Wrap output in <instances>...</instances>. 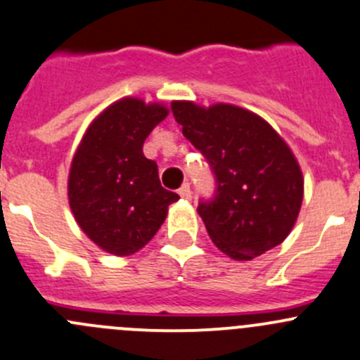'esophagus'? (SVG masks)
Instances as JSON below:
<instances>
[{
  "label": "esophagus",
  "instance_id": "1",
  "mask_svg": "<svg viewBox=\"0 0 360 360\" xmlns=\"http://www.w3.org/2000/svg\"><path fill=\"white\" fill-rule=\"evenodd\" d=\"M179 195H181V198H184V200H190V198H191V190H190V184H188V183H184L183 186L179 188Z\"/></svg>",
  "mask_w": 360,
  "mask_h": 360
}]
</instances>
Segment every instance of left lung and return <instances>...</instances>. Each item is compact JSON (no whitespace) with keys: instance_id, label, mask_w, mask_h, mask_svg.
<instances>
[{"instance_id":"1","label":"left lung","mask_w":360,"mask_h":360,"mask_svg":"<svg viewBox=\"0 0 360 360\" xmlns=\"http://www.w3.org/2000/svg\"><path fill=\"white\" fill-rule=\"evenodd\" d=\"M172 112L216 176V197L197 211L218 250L251 260L283 243L297 221L304 179L280 134L232 103L202 107L176 100Z\"/></svg>"}]
</instances>
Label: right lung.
<instances>
[{"label": "right lung", "mask_w": 360, "mask_h": 360, "mask_svg": "<svg viewBox=\"0 0 360 360\" xmlns=\"http://www.w3.org/2000/svg\"><path fill=\"white\" fill-rule=\"evenodd\" d=\"M167 116L163 103L117 100L91 121L73 155L70 209L80 230L107 253H137L165 221L169 205L179 200L160 184L158 165L142 151Z\"/></svg>", "instance_id": "obj_1"}]
</instances>
